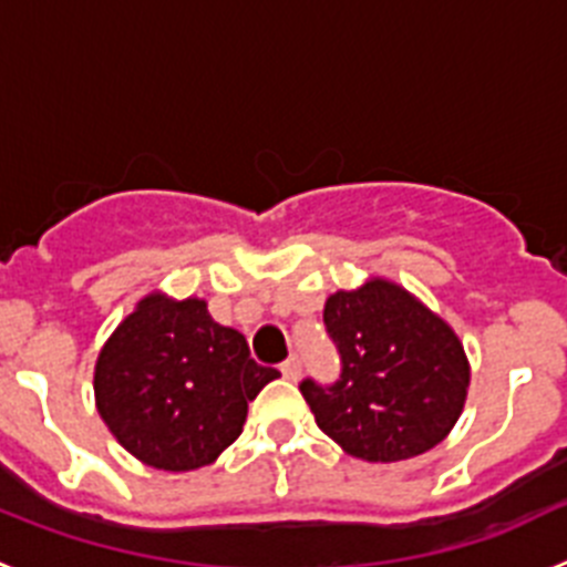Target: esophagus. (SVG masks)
Instances as JSON below:
<instances>
[{
	"instance_id": "obj_1",
	"label": "esophagus",
	"mask_w": 567,
	"mask_h": 567,
	"mask_svg": "<svg viewBox=\"0 0 567 567\" xmlns=\"http://www.w3.org/2000/svg\"><path fill=\"white\" fill-rule=\"evenodd\" d=\"M280 374H284V378H287V380H298L300 378V360H298V354H289V358L284 360V363H280Z\"/></svg>"
}]
</instances>
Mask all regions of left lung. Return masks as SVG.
Returning a JSON list of instances; mask_svg holds the SVG:
<instances>
[{"mask_svg": "<svg viewBox=\"0 0 567 567\" xmlns=\"http://www.w3.org/2000/svg\"><path fill=\"white\" fill-rule=\"evenodd\" d=\"M323 323L338 346L340 378H312L300 394L320 432L365 463L429 452L452 432L468 394L463 343L443 318L392 280L329 295Z\"/></svg>", "mask_w": 567, "mask_h": 567, "instance_id": "obj_1", "label": "left lung"}]
</instances>
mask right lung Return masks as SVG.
I'll return each mask as SVG.
<instances>
[{
	"label": "right lung",
	"mask_w": 567,
	"mask_h": 567,
	"mask_svg": "<svg viewBox=\"0 0 567 567\" xmlns=\"http://www.w3.org/2000/svg\"><path fill=\"white\" fill-rule=\"evenodd\" d=\"M278 369L249 358L244 334L215 323L198 298L153 292L118 323L96 360V409L133 457L193 471L244 432L249 400Z\"/></svg>",
	"instance_id": "obj_1"
}]
</instances>
